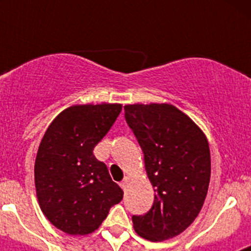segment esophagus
<instances>
[{
  "label": "esophagus",
  "mask_w": 251,
  "mask_h": 251,
  "mask_svg": "<svg viewBox=\"0 0 251 251\" xmlns=\"http://www.w3.org/2000/svg\"><path fill=\"white\" fill-rule=\"evenodd\" d=\"M129 181H130L129 177H126V178H124L123 181H122V182H121V187L123 188L124 191H126V190H127L128 185H129Z\"/></svg>",
  "instance_id": "34e87169"
}]
</instances>
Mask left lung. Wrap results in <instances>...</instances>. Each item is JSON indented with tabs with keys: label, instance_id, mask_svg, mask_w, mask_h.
Listing matches in <instances>:
<instances>
[{
	"label": "left lung",
	"instance_id": "obj_1",
	"mask_svg": "<svg viewBox=\"0 0 251 251\" xmlns=\"http://www.w3.org/2000/svg\"><path fill=\"white\" fill-rule=\"evenodd\" d=\"M124 112L156 192L150 211L132 216L134 230L151 241L175 238L194 223L205 202L211 175L207 139L171 104H130Z\"/></svg>",
	"mask_w": 251,
	"mask_h": 251
}]
</instances>
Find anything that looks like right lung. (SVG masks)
<instances>
[{
	"label": "right lung",
	"mask_w": 251,
	"mask_h": 251,
	"mask_svg": "<svg viewBox=\"0 0 251 251\" xmlns=\"http://www.w3.org/2000/svg\"><path fill=\"white\" fill-rule=\"evenodd\" d=\"M122 110V104L73 105L49 126L35 161V187L41 211L69 235L98 229L123 190L112 181L93 150Z\"/></svg>",
	"instance_id": "1"
}]
</instances>
